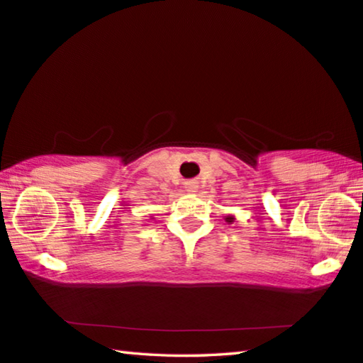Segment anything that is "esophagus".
I'll use <instances>...</instances> for the list:
<instances>
[{
	"instance_id": "obj_1",
	"label": "esophagus",
	"mask_w": 363,
	"mask_h": 363,
	"mask_svg": "<svg viewBox=\"0 0 363 363\" xmlns=\"http://www.w3.org/2000/svg\"><path fill=\"white\" fill-rule=\"evenodd\" d=\"M186 190H187V192H190V194H194V192H196V190H199V184L194 182V181L186 182Z\"/></svg>"
}]
</instances>
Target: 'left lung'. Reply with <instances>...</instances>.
Wrapping results in <instances>:
<instances>
[{
    "label": "left lung",
    "instance_id": "obj_1",
    "mask_svg": "<svg viewBox=\"0 0 363 363\" xmlns=\"http://www.w3.org/2000/svg\"><path fill=\"white\" fill-rule=\"evenodd\" d=\"M225 222H227V223H233V222H235V217H233V216H227V217H225Z\"/></svg>",
    "mask_w": 363,
    "mask_h": 363
}]
</instances>
